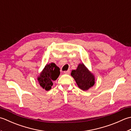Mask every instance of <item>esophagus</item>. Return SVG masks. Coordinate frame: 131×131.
I'll return each mask as SVG.
<instances>
[{"instance_id":"34e87169","label":"esophagus","mask_w":131,"mask_h":131,"mask_svg":"<svg viewBox=\"0 0 131 131\" xmlns=\"http://www.w3.org/2000/svg\"><path fill=\"white\" fill-rule=\"evenodd\" d=\"M69 73H70V70H69V69H68V71L64 72V73H65V74H69Z\"/></svg>"}]
</instances>
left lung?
<instances>
[{
	"instance_id": "left-lung-1",
	"label": "left lung",
	"mask_w": 131,
	"mask_h": 131,
	"mask_svg": "<svg viewBox=\"0 0 131 131\" xmlns=\"http://www.w3.org/2000/svg\"><path fill=\"white\" fill-rule=\"evenodd\" d=\"M71 75L78 86L82 90H87L94 84V77L88 71L84 64H80L76 70L72 71Z\"/></svg>"
}]
</instances>
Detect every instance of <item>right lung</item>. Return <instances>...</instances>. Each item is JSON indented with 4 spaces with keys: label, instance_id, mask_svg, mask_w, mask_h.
Returning <instances> with one entry per match:
<instances>
[{
    "label": "right lung",
    "instance_id": "obj_1",
    "mask_svg": "<svg viewBox=\"0 0 131 131\" xmlns=\"http://www.w3.org/2000/svg\"><path fill=\"white\" fill-rule=\"evenodd\" d=\"M60 74V69L55 63H50L45 66L40 74L38 80L40 85L46 90H49L53 85L52 81L58 79Z\"/></svg>",
    "mask_w": 131,
    "mask_h": 131
}]
</instances>
